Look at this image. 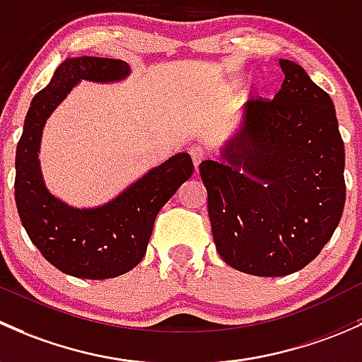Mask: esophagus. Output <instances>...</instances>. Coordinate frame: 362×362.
<instances>
[{
  "label": "esophagus",
  "instance_id": "obj_1",
  "mask_svg": "<svg viewBox=\"0 0 362 362\" xmlns=\"http://www.w3.org/2000/svg\"><path fill=\"white\" fill-rule=\"evenodd\" d=\"M189 155H192V160L193 163H195V169H197L199 163L206 158V150H204L200 144H193V146H189Z\"/></svg>",
  "mask_w": 362,
  "mask_h": 362
}]
</instances>
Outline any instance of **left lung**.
Segmentation results:
<instances>
[{"instance_id":"left-lung-1","label":"left lung","mask_w":362,"mask_h":362,"mask_svg":"<svg viewBox=\"0 0 362 362\" xmlns=\"http://www.w3.org/2000/svg\"><path fill=\"white\" fill-rule=\"evenodd\" d=\"M272 100H247L219 160H204L212 237L244 274L301 270L326 245L345 206V148L329 95L296 62Z\"/></svg>"}]
</instances>
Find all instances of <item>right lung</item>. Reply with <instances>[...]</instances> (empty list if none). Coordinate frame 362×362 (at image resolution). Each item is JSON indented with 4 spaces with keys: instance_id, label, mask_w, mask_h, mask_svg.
<instances>
[{
    "instance_id": "right-lung-1",
    "label": "right lung",
    "mask_w": 362,
    "mask_h": 362,
    "mask_svg": "<svg viewBox=\"0 0 362 362\" xmlns=\"http://www.w3.org/2000/svg\"><path fill=\"white\" fill-rule=\"evenodd\" d=\"M129 74L130 66L120 59H66L33 98L17 144L15 204L22 226L43 258L73 277L100 281L139 264L156 214L193 174L192 156L176 153L98 207H73L47 188L38 155L48 117L81 80L113 83Z\"/></svg>"
}]
</instances>
